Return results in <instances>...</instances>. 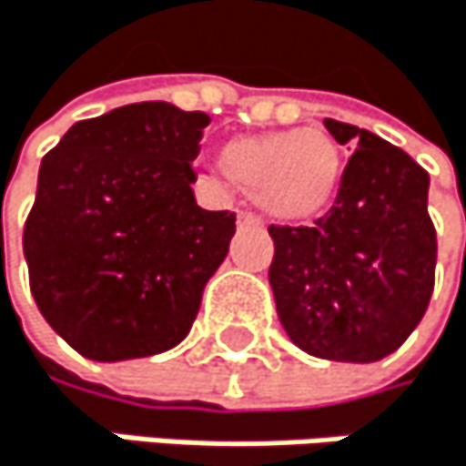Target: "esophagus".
Segmentation results:
<instances>
[{"label": "esophagus", "instance_id": "esophagus-1", "mask_svg": "<svg viewBox=\"0 0 466 466\" xmlns=\"http://www.w3.org/2000/svg\"><path fill=\"white\" fill-rule=\"evenodd\" d=\"M238 226H246V228H259V220H257L251 212H240V215H238Z\"/></svg>", "mask_w": 466, "mask_h": 466}]
</instances>
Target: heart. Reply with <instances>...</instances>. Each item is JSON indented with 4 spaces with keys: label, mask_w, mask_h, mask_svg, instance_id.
<instances>
[{
    "label": "heart",
    "mask_w": 466,
    "mask_h": 466,
    "mask_svg": "<svg viewBox=\"0 0 466 466\" xmlns=\"http://www.w3.org/2000/svg\"><path fill=\"white\" fill-rule=\"evenodd\" d=\"M220 168L270 220L307 223L334 204L345 162L323 129H279L231 137L220 148Z\"/></svg>",
    "instance_id": "heart-1"
}]
</instances>
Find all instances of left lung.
<instances>
[{
    "label": "left lung",
    "instance_id": "8db88e82",
    "mask_svg": "<svg viewBox=\"0 0 466 466\" xmlns=\"http://www.w3.org/2000/svg\"><path fill=\"white\" fill-rule=\"evenodd\" d=\"M350 146L334 207L315 226H270L268 281L287 337L318 359L368 364L422 320L437 268L428 174L384 137L334 118Z\"/></svg>",
    "mask_w": 466,
    "mask_h": 466
}]
</instances>
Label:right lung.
I'll use <instances>...</instances> for the list:
<instances>
[{
	"mask_svg": "<svg viewBox=\"0 0 466 466\" xmlns=\"http://www.w3.org/2000/svg\"><path fill=\"white\" fill-rule=\"evenodd\" d=\"M209 124L168 102H140L74 124L44 157L24 226L32 298L85 359L127 361L179 345L235 215L193 196Z\"/></svg>",
	"mask_w": 466,
	"mask_h": 466,
	"instance_id": "add662e5",
	"label": "right lung"
}]
</instances>
